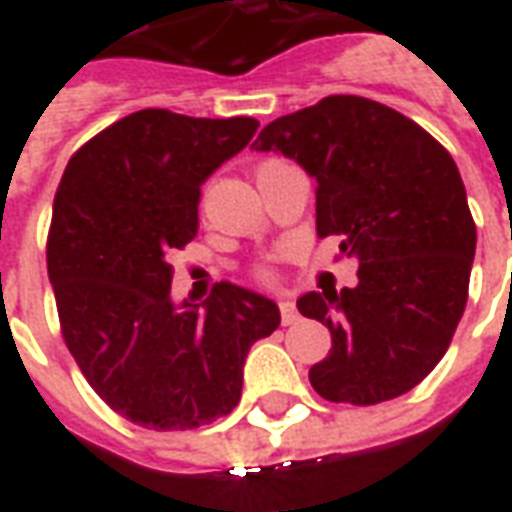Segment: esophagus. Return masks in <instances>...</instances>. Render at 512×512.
Returning a JSON list of instances; mask_svg holds the SVG:
<instances>
[{
  "mask_svg": "<svg viewBox=\"0 0 512 512\" xmlns=\"http://www.w3.org/2000/svg\"><path fill=\"white\" fill-rule=\"evenodd\" d=\"M279 312H282V323L290 326V323L299 321V312H296V304L288 299V296H279Z\"/></svg>",
  "mask_w": 512,
  "mask_h": 512,
  "instance_id": "1",
  "label": "esophagus"
}]
</instances>
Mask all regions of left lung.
<instances>
[{
  "label": "left lung",
  "mask_w": 512,
  "mask_h": 512,
  "mask_svg": "<svg viewBox=\"0 0 512 512\" xmlns=\"http://www.w3.org/2000/svg\"><path fill=\"white\" fill-rule=\"evenodd\" d=\"M252 147L315 178L318 235H340V252L359 263L354 288L296 301L332 332L310 384L354 406L406 395L447 354L469 296L477 230L452 156L414 120L359 95L279 117Z\"/></svg>",
  "instance_id": "left-lung-1"
}]
</instances>
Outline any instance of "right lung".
Masks as SVG:
<instances>
[{
  "mask_svg": "<svg viewBox=\"0 0 512 512\" xmlns=\"http://www.w3.org/2000/svg\"><path fill=\"white\" fill-rule=\"evenodd\" d=\"M257 126L142 109L93 136L60 180L46 263L62 337L101 400L142 428L230 414L249 348L279 326L274 301L233 282L202 304L172 299L169 255L197 235L200 186Z\"/></svg>",
  "mask_w": 512,
  "mask_h": 512,
  "instance_id": "obj_1",
  "label": "right lung"
}]
</instances>
